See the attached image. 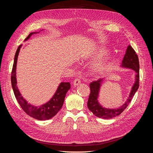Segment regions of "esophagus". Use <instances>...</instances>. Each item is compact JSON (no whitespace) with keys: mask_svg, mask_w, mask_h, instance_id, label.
Segmentation results:
<instances>
[{"mask_svg":"<svg viewBox=\"0 0 153 153\" xmlns=\"http://www.w3.org/2000/svg\"><path fill=\"white\" fill-rule=\"evenodd\" d=\"M81 84V81L78 78H76V79L73 81V85L74 86H78Z\"/></svg>","mask_w":153,"mask_h":153,"instance_id":"esophagus-1","label":"esophagus"}]
</instances>
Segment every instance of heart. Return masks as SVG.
Returning <instances> with one entry per match:
<instances>
[{
  "instance_id": "1",
  "label": "heart",
  "mask_w": 153,
  "mask_h": 153,
  "mask_svg": "<svg viewBox=\"0 0 153 153\" xmlns=\"http://www.w3.org/2000/svg\"><path fill=\"white\" fill-rule=\"evenodd\" d=\"M108 50L103 47H98L92 52V59H100L94 62L91 66V71L95 75H101V74L104 73L113 65L114 60L112 57L102 59L108 53Z\"/></svg>"
}]
</instances>
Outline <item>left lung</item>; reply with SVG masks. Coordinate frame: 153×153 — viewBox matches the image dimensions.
Here are the masks:
<instances>
[{
  "label": "left lung",
  "mask_w": 153,
  "mask_h": 153,
  "mask_svg": "<svg viewBox=\"0 0 153 153\" xmlns=\"http://www.w3.org/2000/svg\"><path fill=\"white\" fill-rule=\"evenodd\" d=\"M121 66L124 68L133 69L135 71V83L131 87L129 97L125 103L119 107L116 108H105L98 102L99 92L104 78H100L98 80L91 82L89 85L91 93L87 101V107L94 115L100 118L105 119H112L121 114L130 103L133 96L135 95L139 87V61L135 51L130 45L127 47Z\"/></svg>",
  "instance_id": "1"
}]
</instances>
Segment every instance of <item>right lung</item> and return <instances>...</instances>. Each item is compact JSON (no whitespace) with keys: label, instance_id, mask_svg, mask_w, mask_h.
Here are the masks:
<instances>
[{"label":"right lung","instance_id":"1","mask_svg":"<svg viewBox=\"0 0 153 153\" xmlns=\"http://www.w3.org/2000/svg\"><path fill=\"white\" fill-rule=\"evenodd\" d=\"M37 33L38 32H31L25 38V41L28 40L32 34ZM22 46V45H20L16 50L12 69L11 85L14 94H15L16 100L18 101L22 108L29 116L36 119L40 120V121H45V120L50 119L55 116L62 108L67 92L71 88V84L69 82H61L58 86L57 89L52 98L45 104L38 106L27 103V101L23 98V96L18 89L16 75L17 59Z\"/></svg>","mask_w":153,"mask_h":153}]
</instances>
